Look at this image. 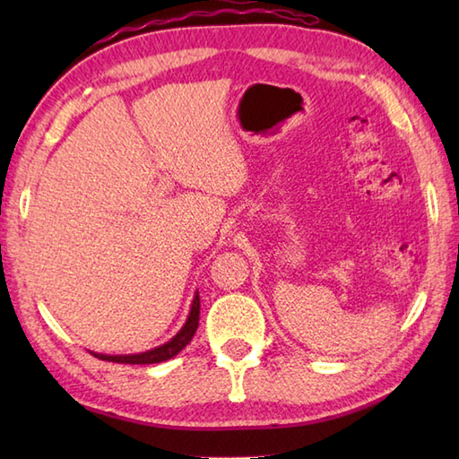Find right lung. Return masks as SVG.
I'll return each instance as SVG.
<instances>
[{"label": "right lung", "instance_id": "right-lung-1", "mask_svg": "<svg viewBox=\"0 0 459 459\" xmlns=\"http://www.w3.org/2000/svg\"><path fill=\"white\" fill-rule=\"evenodd\" d=\"M199 309H201V299L197 294L193 299L191 314H189L187 321H185L183 329L161 347L145 351V353H140V355H94V357H99L102 360H112V363H126V365H153V363H161V360H168V359L178 355L181 349L189 345V341L193 339L195 331H197V327H199Z\"/></svg>", "mask_w": 459, "mask_h": 459}]
</instances>
